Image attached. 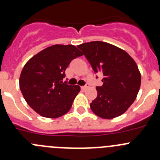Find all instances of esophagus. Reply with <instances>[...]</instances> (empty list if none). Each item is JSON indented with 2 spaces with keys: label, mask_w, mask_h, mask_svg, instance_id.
I'll list each match as a JSON object with an SVG mask.
<instances>
[{
  "label": "esophagus",
  "mask_w": 160,
  "mask_h": 160,
  "mask_svg": "<svg viewBox=\"0 0 160 160\" xmlns=\"http://www.w3.org/2000/svg\"><path fill=\"white\" fill-rule=\"evenodd\" d=\"M90 88V85L88 84V83H87V85L86 86H83V87H81V89L83 90H86L87 89H88V88Z\"/></svg>",
  "instance_id": "obj_1"
}]
</instances>
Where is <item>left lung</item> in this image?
<instances>
[{
  "label": "left lung",
  "instance_id": "left-lung-1",
  "mask_svg": "<svg viewBox=\"0 0 160 160\" xmlns=\"http://www.w3.org/2000/svg\"><path fill=\"white\" fill-rule=\"evenodd\" d=\"M77 47L95 73L103 74V84L97 87L98 96L90 104L92 111L104 119L122 115L136 99L141 85L138 66L125 50L110 43L94 41Z\"/></svg>",
  "mask_w": 160,
  "mask_h": 160
}]
</instances>
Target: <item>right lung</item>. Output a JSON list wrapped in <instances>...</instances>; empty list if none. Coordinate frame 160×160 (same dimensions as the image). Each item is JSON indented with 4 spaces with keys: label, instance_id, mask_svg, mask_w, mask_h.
I'll list each match as a JSON object with an SVG mask.
<instances>
[{
    "label": "right lung",
    "instance_id": "obj_1",
    "mask_svg": "<svg viewBox=\"0 0 160 160\" xmlns=\"http://www.w3.org/2000/svg\"><path fill=\"white\" fill-rule=\"evenodd\" d=\"M82 55L72 45H53L25 63L19 87L27 104L35 112L42 117L56 118L70 110L80 87L67 85L62 79L71 61Z\"/></svg>",
    "mask_w": 160,
    "mask_h": 160
}]
</instances>
